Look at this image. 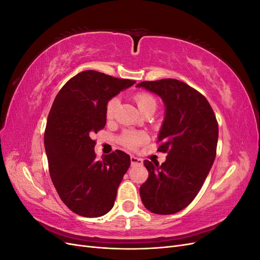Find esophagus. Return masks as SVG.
Listing matches in <instances>:
<instances>
[{
	"mask_svg": "<svg viewBox=\"0 0 260 260\" xmlns=\"http://www.w3.org/2000/svg\"><path fill=\"white\" fill-rule=\"evenodd\" d=\"M130 160H131L132 166H137V165H142L143 164L142 159L139 158V157H137V156H133V155L130 157Z\"/></svg>",
	"mask_w": 260,
	"mask_h": 260,
	"instance_id": "esophagus-1",
	"label": "esophagus"
}]
</instances>
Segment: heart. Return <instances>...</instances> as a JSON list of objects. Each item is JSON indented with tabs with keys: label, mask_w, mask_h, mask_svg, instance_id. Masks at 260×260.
I'll use <instances>...</instances> for the list:
<instances>
[{
	"label": "heart",
	"mask_w": 260,
	"mask_h": 260,
	"mask_svg": "<svg viewBox=\"0 0 260 260\" xmlns=\"http://www.w3.org/2000/svg\"><path fill=\"white\" fill-rule=\"evenodd\" d=\"M135 100L137 102V105L140 108V111L144 113L148 108H156L157 102L155 98L147 92H140L135 96ZM118 105H119V100L117 98H112L107 102L105 114L107 119H112L115 117ZM148 137L145 132L142 131H133V130H127L124 131L120 137V143L129 149H136L139 146L144 144L147 141Z\"/></svg>",
	"instance_id": "b5f03b06"
}]
</instances>
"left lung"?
Listing matches in <instances>:
<instances>
[{"label": "left lung", "instance_id": "8db88e82", "mask_svg": "<svg viewBox=\"0 0 260 260\" xmlns=\"http://www.w3.org/2000/svg\"><path fill=\"white\" fill-rule=\"evenodd\" d=\"M154 92L166 105L158 152L167 153L159 165L144 160L148 178L140 187L144 206L154 214L182 210L198 195L217 153L218 122L206 98L176 79L138 84Z\"/></svg>", "mask_w": 260, "mask_h": 260}]
</instances>
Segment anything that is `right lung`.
<instances>
[{
  "mask_svg": "<svg viewBox=\"0 0 260 260\" xmlns=\"http://www.w3.org/2000/svg\"><path fill=\"white\" fill-rule=\"evenodd\" d=\"M135 83L85 70L54 100L44 132L49 171L60 200L77 215L101 217L114 206L130 156L116 149L98 160L92 136L105 127L107 102Z\"/></svg>",
  "mask_w": 260,
  "mask_h": 260,
  "instance_id": "obj_1",
  "label": "right lung"
}]
</instances>
